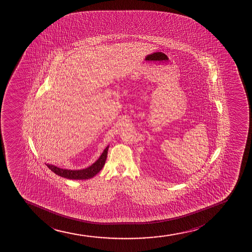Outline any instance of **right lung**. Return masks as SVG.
I'll use <instances>...</instances> for the list:
<instances>
[{
    "instance_id": "1",
    "label": "right lung",
    "mask_w": 252,
    "mask_h": 252,
    "mask_svg": "<svg viewBox=\"0 0 252 252\" xmlns=\"http://www.w3.org/2000/svg\"><path fill=\"white\" fill-rule=\"evenodd\" d=\"M108 148L105 147V150L102 153L99 159L94 163L90 167L81 170H68L63 169L60 167H56L54 165L46 164L47 167L51 170L52 172L56 173L57 175L63 177V178H68V179H74V180H83V179H89L93 178L94 176L96 175L99 171L103 168L105 165L106 158H107Z\"/></svg>"
}]
</instances>
